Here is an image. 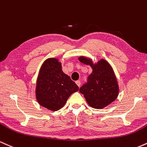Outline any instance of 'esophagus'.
<instances>
[{
    "label": "esophagus",
    "instance_id": "esophagus-1",
    "mask_svg": "<svg viewBox=\"0 0 147 147\" xmlns=\"http://www.w3.org/2000/svg\"><path fill=\"white\" fill-rule=\"evenodd\" d=\"M76 85H78V87L80 86V80H77V81H76Z\"/></svg>",
    "mask_w": 147,
    "mask_h": 147
}]
</instances>
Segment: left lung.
Here are the masks:
<instances>
[{"label":"left lung","instance_id":"1","mask_svg":"<svg viewBox=\"0 0 147 147\" xmlns=\"http://www.w3.org/2000/svg\"><path fill=\"white\" fill-rule=\"evenodd\" d=\"M78 60L82 63L90 65L93 70L79 92L92 108H105L116 99L119 94L117 81L111 66L104 60L94 65L90 59L85 57H80Z\"/></svg>","mask_w":147,"mask_h":147}]
</instances>
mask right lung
<instances>
[{"label":"right lung","instance_id":"1","mask_svg":"<svg viewBox=\"0 0 147 147\" xmlns=\"http://www.w3.org/2000/svg\"><path fill=\"white\" fill-rule=\"evenodd\" d=\"M78 90V85L62 71L57 59H47L43 63L36 86V97L42 106L53 111L60 110Z\"/></svg>","mask_w":147,"mask_h":147}]
</instances>
